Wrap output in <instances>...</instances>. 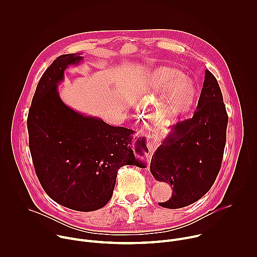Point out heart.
Returning <instances> with one entry per match:
<instances>
[{"label": "heart", "mask_w": 257, "mask_h": 257, "mask_svg": "<svg viewBox=\"0 0 257 257\" xmlns=\"http://www.w3.org/2000/svg\"><path fill=\"white\" fill-rule=\"evenodd\" d=\"M153 86L158 91L169 89L167 93L166 103L173 113L187 111L196 96L194 84L184 78L179 70L170 67H161L155 71Z\"/></svg>", "instance_id": "obj_1"}]
</instances>
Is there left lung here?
Segmentation results:
<instances>
[{
	"mask_svg": "<svg viewBox=\"0 0 257 257\" xmlns=\"http://www.w3.org/2000/svg\"><path fill=\"white\" fill-rule=\"evenodd\" d=\"M228 114L219 85L205 70L203 87L191 119L172 126L151 162L158 181L173 188L172 197L159 204L181 208L200 199L213 185L222 166Z\"/></svg>",
	"mask_w": 257,
	"mask_h": 257,
	"instance_id": "obj_1",
	"label": "left lung"
}]
</instances>
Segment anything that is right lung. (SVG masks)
I'll return each instance as SVG.
<instances>
[{"label": "right lung", "mask_w": 257, "mask_h": 257, "mask_svg": "<svg viewBox=\"0 0 257 257\" xmlns=\"http://www.w3.org/2000/svg\"><path fill=\"white\" fill-rule=\"evenodd\" d=\"M82 61L79 54L58 57L45 71L27 117L29 150L36 176L57 203L78 211L103 207L113 195L118 170L143 167L149 153L134 131L114 127L67 106L58 92L69 65Z\"/></svg>", "instance_id": "right-lung-1"}]
</instances>
